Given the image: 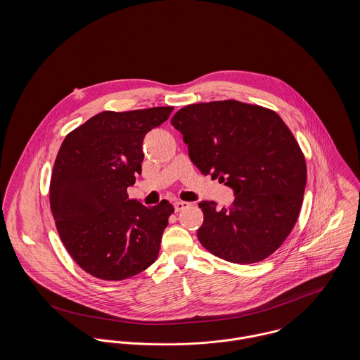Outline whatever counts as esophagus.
<instances>
[{
	"label": "esophagus",
	"instance_id": "1",
	"mask_svg": "<svg viewBox=\"0 0 360 360\" xmlns=\"http://www.w3.org/2000/svg\"><path fill=\"white\" fill-rule=\"evenodd\" d=\"M188 206H190L188 202H184V201H176V202H174V210H176V212H180V210L187 209Z\"/></svg>",
	"mask_w": 360,
	"mask_h": 360
}]
</instances>
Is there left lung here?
<instances>
[{
    "label": "left lung",
    "instance_id": "1",
    "mask_svg": "<svg viewBox=\"0 0 360 360\" xmlns=\"http://www.w3.org/2000/svg\"><path fill=\"white\" fill-rule=\"evenodd\" d=\"M193 163L234 191L230 206L198 205L197 237L231 263H257L294 229L307 186V163L294 134L271 109L236 100L193 103L172 117Z\"/></svg>",
    "mask_w": 360,
    "mask_h": 360
}]
</instances>
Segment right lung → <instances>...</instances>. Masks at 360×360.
I'll return each instance as SVG.
<instances>
[{
	"mask_svg": "<svg viewBox=\"0 0 360 360\" xmlns=\"http://www.w3.org/2000/svg\"><path fill=\"white\" fill-rule=\"evenodd\" d=\"M173 106L105 110L70 131L56 155L50 204L58 234L73 260L109 281L136 276L159 254L174 207L130 200L144 159L148 131L167 120Z\"/></svg>",
	"mask_w": 360,
	"mask_h": 360,
	"instance_id": "right-lung-1",
	"label": "right lung"
}]
</instances>
